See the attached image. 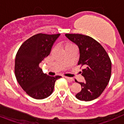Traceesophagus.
<instances>
[{
	"mask_svg": "<svg viewBox=\"0 0 124 124\" xmlns=\"http://www.w3.org/2000/svg\"><path fill=\"white\" fill-rule=\"evenodd\" d=\"M64 78H66L67 79H68L69 81H73V78H69V77H67V76H64Z\"/></svg>",
	"mask_w": 124,
	"mask_h": 124,
	"instance_id": "34e87169",
	"label": "esophagus"
}]
</instances>
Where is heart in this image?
Listing matches in <instances>:
<instances>
[{
  "label": "heart",
  "mask_w": 124,
  "mask_h": 124,
  "mask_svg": "<svg viewBox=\"0 0 124 124\" xmlns=\"http://www.w3.org/2000/svg\"><path fill=\"white\" fill-rule=\"evenodd\" d=\"M73 45H74L72 44V43H71L67 42V43H65V45H64V48H66L70 47V46H73Z\"/></svg>",
  "instance_id": "obj_1"
}]
</instances>
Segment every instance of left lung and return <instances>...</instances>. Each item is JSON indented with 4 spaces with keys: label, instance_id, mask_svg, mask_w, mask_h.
<instances>
[{
    "label": "left lung",
    "instance_id": "left-lung-1",
    "mask_svg": "<svg viewBox=\"0 0 124 124\" xmlns=\"http://www.w3.org/2000/svg\"><path fill=\"white\" fill-rule=\"evenodd\" d=\"M79 47L78 65L82 70L85 83H79L81 91L76 95L81 101H91L101 94L109 83L112 72V62L108 55L100 43L93 38L81 34H65Z\"/></svg>",
    "mask_w": 124,
    "mask_h": 124
}]
</instances>
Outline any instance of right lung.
<instances>
[{
	"label": "right lung",
	"mask_w": 124,
	"mask_h": 124,
	"mask_svg": "<svg viewBox=\"0 0 124 124\" xmlns=\"http://www.w3.org/2000/svg\"><path fill=\"white\" fill-rule=\"evenodd\" d=\"M60 34L38 33L26 40L19 48L15 59L14 72L24 91L37 100L49 96L60 76H50L43 72L39 64L50 53Z\"/></svg>",
	"instance_id": "right-lung-1"
}]
</instances>
